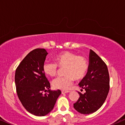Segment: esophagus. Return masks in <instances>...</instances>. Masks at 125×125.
<instances>
[{
	"instance_id": "1",
	"label": "esophagus",
	"mask_w": 125,
	"mask_h": 125,
	"mask_svg": "<svg viewBox=\"0 0 125 125\" xmlns=\"http://www.w3.org/2000/svg\"><path fill=\"white\" fill-rule=\"evenodd\" d=\"M70 92V91H62V94H67V93Z\"/></svg>"
}]
</instances>
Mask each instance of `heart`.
Instances as JSON below:
<instances>
[{"label": "heart", "instance_id": "heart-1", "mask_svg": "<svg viewBox=\"0 0 125 125\" xmlns=\"http://www.w3.org/2000/svg\"><path fill=\"white\" fill-rule=\"evenodd\" d=\"M55 63L45 62L43 64L44 73L47 75L54 77L58 73V66L65 67L64 77H58L52 81L55 89L66 90L73 84L74 78L80 80L84 77L88 70L89 64L86 59L83 56H77L75 53L64 51L54 57Z\"/></svg>", "mask_w": 125, "mask_h": 125}]
</instances>
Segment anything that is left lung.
<instances>
[{"instance_id":"left-lung-1","label":"left lung","mask_w":125,"mask_h":125,"mask_svg":"<svg viewBox=\"0 0 125 125\" xmlns=\"http://www.w3.org/2000/svg\"><path fill=\"white\" fill-rule=\"evenodd\" d=\"M109 84L110 77L107 65L94 51L90 50L87 73L78 83L85 93L78 92L80 97L74 104V109L85 115L96 112L106 99L110 89Z\"/></svg>"}]
</instances>
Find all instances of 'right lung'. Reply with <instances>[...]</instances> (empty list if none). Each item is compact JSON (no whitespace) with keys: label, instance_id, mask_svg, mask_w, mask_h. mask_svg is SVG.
<instances>
[{"label":"right lung","instance_id":"right-lung-1","mask_svg":"<svg viewBox=\"0 0 125 125\" xmlns=\"http://www.w3.org/2000/svg\"><path fill=\"white\" fill-rule=\"evenodd\" d=\"M47 54L44 48L33 50L15 71V83L19 99L29 113L38 116L50 113L61 94L60 90H51L44 73L43 64ZM44 91H48V94H43Z\"/></svg>","mask_w":125,"mask_h":125}]
</instances>
